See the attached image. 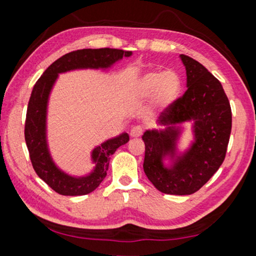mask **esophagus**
<instances>
[{"label": "esophagus", "instance_id": "34e87169", "mask_svg": "<svg viewBox=\"0 0 256 256\" xmlns=\"http://www.w3.org/2000/svg\"><path fill=\"white\" fill-rule=\"evenodd\" d=\"M142 128L141 126H134L131 128V131H130V136L132 138H140L142 136Z\"/></svg>", "mask_w": 256, "mask_h": 256}]
</instances>
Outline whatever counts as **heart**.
<instances>
[{"instance_id": "heart-1", "label": "heart", "mask_w": 256, "mask_h": 256, "mask_svg": "<svg viewBox=\"0 0 256 256\" xmlns=\"http://www.w3.org/2000/svg\"><path fill=\"white\" fill-rule=\"evenodd\" d=\"M180 78L175 72L150 71L136 78L132 86V94L138 100L148 102L154 99L158 108H167L174 102L180 92Z\"/></svg>"}]
</instances>
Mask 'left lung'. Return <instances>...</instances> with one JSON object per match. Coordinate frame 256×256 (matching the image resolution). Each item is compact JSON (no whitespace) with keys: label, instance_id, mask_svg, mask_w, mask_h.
<instances>
[{"label":"left lung","instance_id":"left-lung-1","mask_svg":"<svg viewBox=\"0 0 256 256\" xmlns=\"http://www.w3.org/2000/svg\"><path fill=\"white\" fill-rule=\"evenodd\" d=\"M188 90L157 120L160 128L146 130L144 170L158 190L190 196L200 190L224 159L232 131V110L220 81L198 60L180 55ZM192 123L194 140L179 148L184 123Z\"/></svg>","mask_w":256,"mask_h":256}]
</instances>
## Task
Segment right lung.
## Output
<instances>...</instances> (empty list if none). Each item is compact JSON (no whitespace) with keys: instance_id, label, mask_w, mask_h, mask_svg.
Listing matches in <instances>:
<instances>
[{"instance_id":"1","label":"right lung","mask_w":256,"mask_h":256,"mask_svg":"<svg viewBox=\"0 0 256 256\" xmlns=\"http://www.w3.org/2000/svg\"><path fill=\"white\" fill-rule=\"evenodd\" d=\"M132 54V52L116 48L71 52L52 63L34 86L26 116V144L36 174L60 196H86L96 190L107 175L110 156L120 146L128 144L130 136L123 132L94 146L90 152L94 166L88 174L76 176L63 170L53 159L47 138L48 102L56 81L60 74L72 71H108L123 58H130Z\"/></svg>"}]
</instances>
